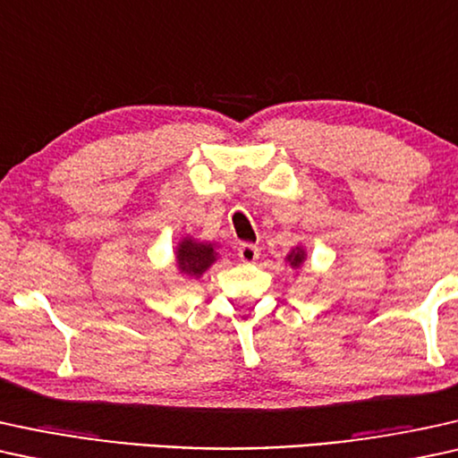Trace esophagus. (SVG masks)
Segmentation results:
<instances>
[{
  "label": "esophagus",
  "mask_w": 458,
  "mask_h": 458,
  "mask_svg": "<svg viewBox=\"0 0 458 458\" xmlns=\"http://www.w3.org/2000/svg\"><path fill=\"white\" fill-rule=\"evenodd\" d=\"M239 258L245 261V264H251L259 258V247L253 245V242H241L239 245Z\"/></svg>",
  "instance_id": "esophagus-1"
}]
</instances>
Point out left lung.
Here are the masks:
<instances>
[{"label": "left lung", "mask_w": 458, "mask_h": 458, "mask_svg": "<svg viewBox=\"0 0 458 458\" xmlns=\"http://www.w3.org/2000/svg\"><path fill=\"white\" fill-rule=\"evenodd\" d=\"M289 261H291V266H300L303 261V251H293L289 255Z\"/></svg>", "instance_id": "1"}]
</instances>
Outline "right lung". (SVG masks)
<instances>
[{"label":"right lung","instance_id":"obj_1","mask_svg":"<svg viewBox=\"0 0 458 458\" xmlns=\"http://www.w3.org/2000/svg\"><path fill=\"white\" fill-rule=\"evenodd\" d=\"M213 261H216V253H213V245H207V242L184 241L178 247L180 270L188 274V276L199 278Z\"/></svg>","mask_w":458,"mask_h":458}]
</instances>
